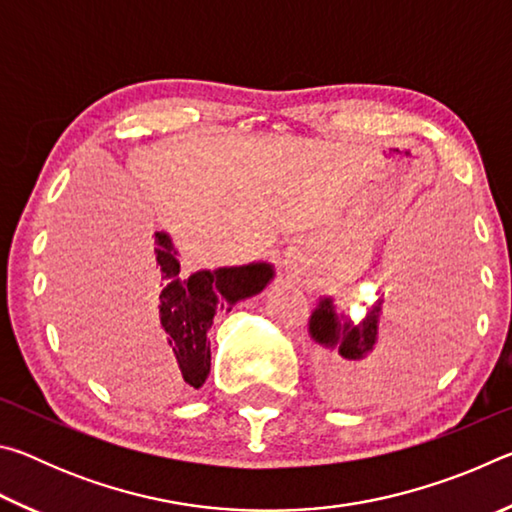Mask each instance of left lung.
I'll use <instances>...</instances> for the list:
<instances>
[{
	"label": "left lung",
	"instance_id": "obj_1",
	"mask_svg": "<svg viewBox=\"0 0 512 512\" xmlns=\"http://www.w3.org/2000/svg\"><path fill=\"white\" fill-rule=\"evenodd\" d=\"M413 280H402L395 298L384 300V293L372 302L359 320L345 311H336L332 296H320L309 318L311 341L332 350L336 368H366L418 357L431 345L436 334V309ZM392 309V320L384 340L378 332L383 311Z\"/></svg>",
	"mask_w": 512,
	"mask_h": 512
}]
</instances>
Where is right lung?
Wrapping results in <instances>:
<instances>
[{
	"instance_id": "add662e5",
	"label": "right lung",
	"mask_w": 512,
	"mask_h": 512,
	"mask_svg": "<svg viewBox=\"0 0 512 512\" xmlns=\"http://www.w3.org/2000/svg\"><path fill=\"white\" fill-rule=\"evenodd\" d=\"M146 264L162 282L158 339L189 386L201 388L210 377L207 332L219 311L262 293L275 277L271 262L223 266L180 277L178 250L167 232H155L146 246Z\"/></svg>"
}]
</instances>
